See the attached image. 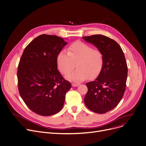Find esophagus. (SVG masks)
Listing matches in <instances>:
<instances>
[{
	"instance_id": "1",
	"label": "esophagus",
	"mask_w": 146,
	"mask_h": 146,
	"mask_svg": "<svg viewBox=\"0 0 146 146\" xmlns=\"http://www.w3.org/2000/svg\"><path fill=\"white\" fill-rule=\"evenodd\" d=\"M79 84H80L79 83H72V86H73V87H77V86H78Z\"/></svg>"
}]
</instances>
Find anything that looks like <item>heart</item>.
<instances>
[{
  "instance_id": "1",
  "label": "heart",
  "mask_w": 146,
  "mask_h": 146,
  "mask_svg": "<svg viewBox=\"0 0 146 146\" xmlns=\"http://www.w3.org/2000/svg\"><path fill=\"white\" fill-rule=\"evenodd\" d=\"M56 63L60 73L66 76L70 73L75 67V70L67 78L74 81H82L87 77L93 79L101 73L104 64L103 52L81 41L71 44L67 52L60 50L57 55Z\"/></svg>"
}]
</instances>
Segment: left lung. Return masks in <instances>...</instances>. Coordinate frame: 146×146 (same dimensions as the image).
I'll use <instances>...</instances> for the list:
<instances>
[{
  "mask_svg": "<svg viewBox=\"0 0 146 146\" xmlns=\"http://www.w3.org/2000/svg\"><path fill=\"white\" fill-rule=\"evenodd\" d=\"M101 50L104 57L103 69L94 81L86 83L84 99L91 111L104 114L117 106L124 95L127 77V65L120 45L109 37L94 35L83 37Z\"/></svg>",
  "mask_w": 146,
  "mask_h": 146,
  "instance_id": "left-lung-1",
  "label": "left lung"
}]
</instances>
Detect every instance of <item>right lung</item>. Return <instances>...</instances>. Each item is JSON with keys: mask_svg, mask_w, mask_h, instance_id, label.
Masks as SVG:
<instances>
[{"mask_svg": "<svg viewBox=\"0 0 146 146\" xmlns=\"http://www.w3.org/2000/svg\"><path fill=\"white\" fill-rule=\"evenodd\" d=\"M67 43L55 35L37 36L25 48L17 72L18 90L26 106L48 116L62 109L71 84L57 70L56 57Z\"/></svg>", "mask_w": 146, "mask_h": 146, "instance_id": "1", "label": "right lung"}]
</instances>
